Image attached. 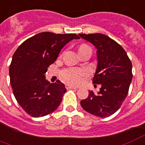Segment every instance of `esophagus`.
<instances>
[{
    "label": "esophagus",
    "instance_id": "34e87169",
    "mask_svg": "<svg viewBox=\"0 0 145 145\" xmlns=\"http://www.w3.org/2000/svg\"><path fill=\"white\" fill-rule=\"evenodd\" d=\"M65 87H66V89H77V87H74V86H71V85L69 84L66 85Z\"/></svg>",
    "mask_w": 145,
    "mask_h": 145
}]
</instances>
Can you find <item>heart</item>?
I'll return each mask as SVG.
<instances>
[{"instance_id":"heart-1","label":"heart","mask_w":145,"mask_h":145,"mask_svg":"<svg viewBox=\"0 0 145 145\" xmlns=\"http://www.w3.org/2000/svg\"><path fill=\"white\" fill-rule=\"evenodd\" d=\"M86 48H91L85 44L80 45L79 46L78 51L86 49ZM62 78L68 84L73 85H77L82 82L85 77H87V72L84 69H75V68H68L65 69L61 73Z\"/></svg>"}]
</instances>
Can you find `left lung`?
Returning <instances> with one entry per match:
<instances>
[{"label": "left lung", "mask_w": 145, "mask_h": 145, "mask_svg": "<svg viewBox=\"0 0 145 145\" xmlns=\"http://www.w3.org/2000/svg\"><path fill=\"white\" fill-rule=\"evenodd\" d=\"M79 36L97 48L98 65L93 83L101 85L98 93L90 91L80 105L96 116H110L121 107L129 93L132 79L131 61L124 48L109 36L100 33Z\"/></svg>", "instance_id": "1"}]
</instances>
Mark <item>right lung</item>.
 I'll return each instance as SVG.
<instances>
[{"mask_svg": "<svg viewBox=\"0 0 145 145\" xmlns=\"http://www.w3.org/2000/svg\"><path fill=\"white\" fill-rule=\"evenodd\" d=\"M76 34H55L44 32L32 36L19 46L10 65V84L16 101L33 117H42L54 112L66 91L57 80L51 84L45 74L55 62L61 48Z\"/></svg>", "mask_w": 145, "mask_h": 145, "instance_id": "1", "label": "right lung"}]
</instances>
